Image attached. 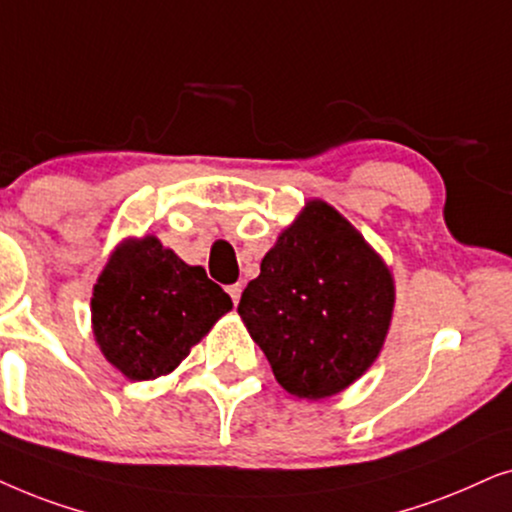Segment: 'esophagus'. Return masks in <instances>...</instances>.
<instances>
[{"mask_svg": "<svg viewBox=\"0 0 512 512\" xmlns=\"http://www.w3.org/2000/svg\"><path fill=\"white\" fill-rule=\"evenodd\" d=\"M227 292H229V297L234 299V304H238V299H241V292H243V285H241V283H234V285H229Z\"/></svg>", "mask_w": 512, "mask_h": 512, "instance_id": "obj_1", "label": "esophagus"}]
</instances>
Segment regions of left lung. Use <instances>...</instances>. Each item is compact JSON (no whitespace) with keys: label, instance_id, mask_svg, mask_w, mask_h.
<instances>
[{"label":"left lung","instance_id":"1","mask_svg":"<svg viewBox=\"0 0 512 512\" xmlns=\"http://www.w3.org/2000/svg\"><path fill=\"white\" fill-rule=\"evenodd\" d=\"M393 278L365 238L323 201L278 236L241 313L278 384L318 400L353 384L384 346Z\"/></svg>","mask_w":512,"mask_h":512}]
</instances>
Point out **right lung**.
<instances>
[{
	"instance_id": "right-lung-1",
	"label": "right lung",
	"mask_w": 512,
	"mask_h": 512,
	"mask_svg": "<svg viewBox=\"0 0 512 512\" xmlns=\"http://www.w3.org/2000/svg\"><path fill=\"white\" fill-rule=\"evenodd\" d=\"M231 297L203 267H189L154 236L126 241L109 257L93 290V335L100 351L133 381L156 379L182 358Z\"/></svg>"
}]
</instances>
